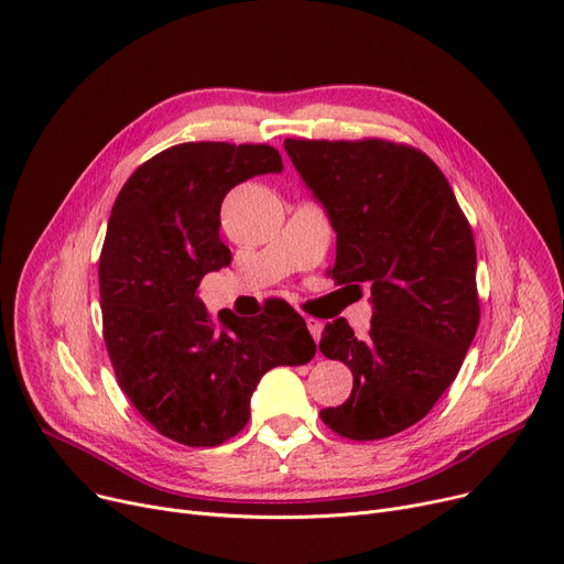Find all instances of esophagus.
<instances>
[{"instance_id": "1", "label": "esophagus", "mask_w": 564, "mask_h": 564, "mask_svg": "<svg viewBox=\"0 0 564 564\" xmlns=\"http://www.w3.org/2000/svg\"><path fill=\"white\" fill-rule=\"evenodd\" d=\"M306 327H308L311 336L315 338V343H319V338H322V329H324V324H322L319 319H315V317H308V319H306Z\"/></svg>"}]
</instances>
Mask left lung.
<instances>
[{
  "label": "left lung",
  "mask_w": 564,
  "mask_h": 564,
  "mask_svg": "<svg viewBox=\"0 0 564 564\" xmlns=\"http://www.w3.org/2000/svg\"><path fill=\"white\" fill-rule=\"evenodd\" d=\"M288 158L336 230L332 276L370 288V332L338 317L319 351L343 361L351 395L319 416L354 441L425 419L455 381L478 332L476 242L438 166L416 148L285 139Z\"/></svg>",
  "instance_id": "left-lung-1"
}]
</instances>
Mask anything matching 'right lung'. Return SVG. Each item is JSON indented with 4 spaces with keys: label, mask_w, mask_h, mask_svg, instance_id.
I'll return each mask as SVG.
<instances>
[{
    "label": "right lung",
    "mask_w": 564,
    "mask_h": 564,
    "mask_svg": "<svg viewBox=\"0 0 564 564\" xmlns=\"http://www.w3.org/2000/svg\"><path fill=\"white\" fill-rule=\"evenodd\" d=\"M281 171L264 143H181L141 164L111 207L98 274L109 361L141 416L185 446L235 436L267 370L315 357L290 306L253 322L219 313L217 324L198 300L200 279L230 262L224 196Z\"/></svg>",
    "instance_id": "right-lung-1"
}]
</instances>
